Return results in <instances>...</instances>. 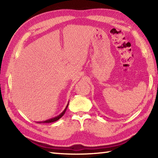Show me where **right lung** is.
I'll return each mask as SVG.
<instances>
[{"label": "right lung", "mask_w": 158, "mask_h": 158, "mask_svg": "<svg viewBox=\"0 0 158 158\" xmlns=\"http://www.w3.org/2000/svg\"><path fill=\"white\" fill-rule=\"evenodd\" d=\"M69 102H68V104H67V105H66V108L64 109V110H63V111L59 115H58V116H56V117H53V118H51V119H48V120H45V121H42V122H37L36 123H52V122H56V121H58L59 119H60L61 118V117L64 115V114L65 113V112H66V109H67V107H68V106H69Z\"/></svg>", "instance_id": "1"}]
</instances>
